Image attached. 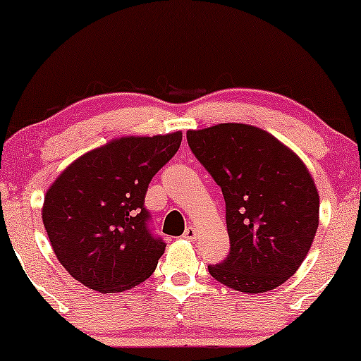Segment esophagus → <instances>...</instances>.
Masks as SVG:
<instances>
[{
  "mask_svg": "<svg viewBox=\"0 0 361 361\" xmlns=\"http://www.w3.org/2000/svg\"><path fill=\"white\" fill-rule=\"evenodd\" d=\"M182 236H184L185 240L194 241L197 238V230L194 228V226H187L185 231H184V235H182Z\"/></svg>",
  "mask_w": 361,
  "mask_h": 361,
  "instance_id": "esophagus-1",
  "label": "esophagus"
}]
</instances>
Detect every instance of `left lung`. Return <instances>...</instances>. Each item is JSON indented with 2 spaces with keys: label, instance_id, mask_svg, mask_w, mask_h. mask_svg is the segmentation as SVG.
<instances>
[{
  "label": "left lung",
  "instance_id": "1",
  "mask_svg": "<svg viewBox=\"0 0 361 361\" xmlns=\"http://www.w3.org/2000/svg\"><path fill=\"white\" fill-rule=\"evenodd\" d=\"M221 189L230 253L209 273L240 293H266L302 264L319 226V192L304 162L269 133L241 123L187 131Z\"/></svg>",
  "mask_w": 361,
  "mask_h": 361
}]
</instances>
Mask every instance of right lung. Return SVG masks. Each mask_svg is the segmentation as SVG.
<instances>
[{"mask_svg": "<svg viewBox=\"0 0 361 361\" xmlns=\"http://www.w3.org/2000/svg\"><path fill=\"white\" fill-rule=\"evenodd\" d=\"M180 141V131L115 140L78 157L51 185L42 221L57 259L78 283L120 293L154 273L166 243L151 228L145 199Z\"/></svg>", "mask_w": 361, "mask_h": 361, "instance_id": "right-lung-1", "label": "right lung"}]
</instances>
